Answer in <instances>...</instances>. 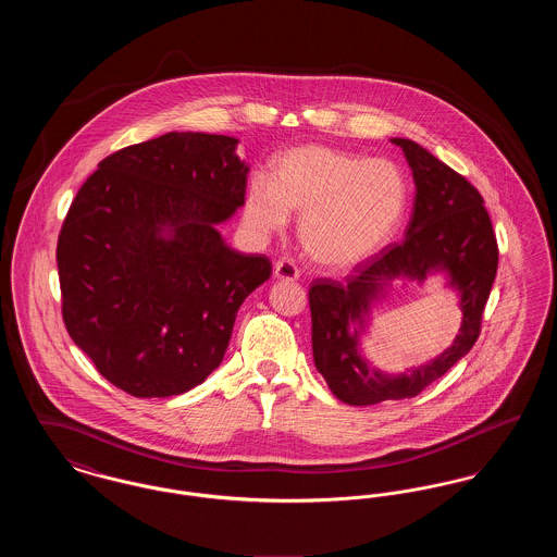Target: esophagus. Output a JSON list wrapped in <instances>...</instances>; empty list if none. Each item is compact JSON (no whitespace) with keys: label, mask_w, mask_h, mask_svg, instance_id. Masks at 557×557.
Wrapping results in <instances>:
<instances>
[{"label":"esophagus","mask_w":557,"mask_h":557,"mask_svg":"<svg viewBox=\"0 0 557 557\" xmlns=\"http://www.w3.org/2000/svg\"><path fill=\"white\" fill-rule=\"evenodd\" d=\"M273 275L277 280H282V282H296L300 271H298V267L292 263L290 259H282V261H277L275 267H273Z\"/></svg>","instance_id":"34e87169"}]
</instances>
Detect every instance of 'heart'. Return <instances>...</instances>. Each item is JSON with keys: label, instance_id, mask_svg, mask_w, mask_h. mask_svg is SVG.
<instances>
[{"label": "heart", "instance_id": "1", "mask_svg": "<svg viewBox=\"0 0 557 557\" xmlns=\"http://www.w3.org/2000/svg\"><path fill=\"white\" fill-rule=\"evenodd\" d=\"M407 207L397 164L330 146H300L271 162V182L255 180L244 198V225L259 238L280 234L300 214L305 255L325 269L368 261L388 239Z\"/></svg>", "mask_w": 557, "mask_h": 557}]
</instances>
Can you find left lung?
I'll list each match as a JSON object with an SVG mask.
<instances>
[{"label": "left lung", "mask_w": 557, "mask_h": 557, "mask_svg": "<svg viewBox=\"0 0 557 557\" xmlns=\"http://www.w3.org/2000/svg\"><path fill=\"white\" fill-rule=\"evenodd\" d=\"M391 141L403 150L416 182L405 238L355 267L346 284L321 277L309 290L315 368L346 405L416 397L466 357L478 341L499 263L491 216L476 187L420 144L405 137ZM434 272H443L460 296V334L447 351L418 369L375 371L360 348L370 309L395 278L423 283Z\"/></svg>", "instance_id": "left-lung-1"}]
</instances>
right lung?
Here are the masks:
<instances>
[{
    "instance_id": "add662e5",
    "label": "right lung",
    "mask_w": 557,
    "mask_h": 557,
    "mask_svg": "<svg viewBox=\"0 0 557 557\" xmlns=\"http://www.w3.org/2000/svg\"><path fill=\"white\" fill-rule=\"evenodd\" d=\"M238 139L171 132L127 146L81 186L58 238L73 343L137 398L184 395L219 368L239 305L271 277L216 225L244 205Z\"/></svg>"
}]
</instances>
